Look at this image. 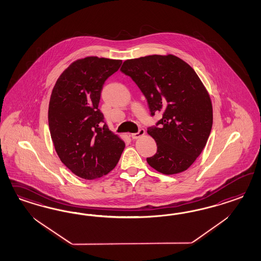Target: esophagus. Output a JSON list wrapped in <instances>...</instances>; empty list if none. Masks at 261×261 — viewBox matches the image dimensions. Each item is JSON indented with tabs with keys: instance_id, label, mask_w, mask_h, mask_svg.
<instances>
[{
	"instance_id": "34e87169",
	"label": "esophagus",
	"mask_w": 261,
	"mask_h": 261,
	"mask_svg": "<svg viewBox=\"0 0 261 261\" xmlns=\"http://www.w3.org/2000/svg\"><path fill=\"white\" fill-rule=\"evenodd\" d=\"M144 134H145L144 129H143V128H140V129H139V131H138L137 133H133V134L131 135V137H132V139L137 140V139H139V138L142 137Z\"/></svg>"
}]
</instances>
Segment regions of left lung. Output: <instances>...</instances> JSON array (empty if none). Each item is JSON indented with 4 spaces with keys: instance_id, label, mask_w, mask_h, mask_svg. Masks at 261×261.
I'll return each mask as SVG.
<instances>
[{
    "instance_id": "8db88e82",
    "label": "left lung",
    "mask_w": 261,
    "mask_h": 261,
    "mask_svg": "<svg viewBox=\"0 0 261 261\" xmlns=\"http://www.w3.org/2000/svg\"><path fill=\"white\" fill-rule=\"evenodd\" d=\"M120 71L140 88L151 116H163L147 128L157 143V153L146 159L148 165L166 175L187 170L204 149L213 127L211 97L197 73L172 55L129 59Z\"/></svg>"
}]
</instances>
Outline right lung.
Segmentation results:
<instances>
[{"label":"right lung","mask_w":261,"mask_h":261,"mask_svg":"<svg viewBox=\"0 0 261 261\" xmlns=\"http://www.w3.org/2000/svg\"><path fill=\"white\" fill-rule=\"evenodd\" d=\"M121 60L90 56L57 79L48 105V127L58 157L80 178L94 180L117 166L125 143L112 133L98 108L103 84Z\"/></svg>","instance_id":"add662e5"}]
</instances>
